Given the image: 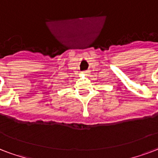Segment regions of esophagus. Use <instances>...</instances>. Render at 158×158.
<instances>
[{
    "mask_svg": "<svg viewBox=\"0 0 158 158\" xmlns=\"http://www.w3.org/2000/svg\"><path fill=\"white\" fill-rule=\"evenodd\" d=\"M89 73H90V71H89V70H85V71H83V72H82L83 74H85V75L89 74Z\"/></svg>",
    "mask_w": 158,
    "mask_h": 158,
    "instance_id": "1",
    "label": "esophagus"
}]
</instances>
